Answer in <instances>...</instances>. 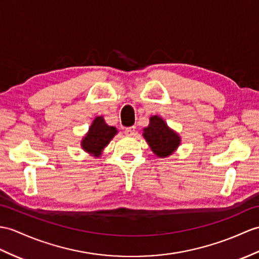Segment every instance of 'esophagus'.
Masks as SVG:
<instances>
[{
	"mask_svg": "<svg viewBox=\"0 0 259 259\" xmlns=\"http://www.w3.org/2000/svg\"><path fill=\"white\" fill-rule=\"evenodd\" d=\"M137 132V128L135 127V125H132V127H128L124 129V134L127 136H135Z\"/></svg>",
	"mask_w": 259,
	"mask_h": 259,
	"instance_id": "1",
	"label": "esophagus"
}]
</instances>
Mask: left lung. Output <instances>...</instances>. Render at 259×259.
<instances>
[{
    "instance_id": "1",
    "label": "left lung",
    "mask_w": 259,
    "mask_h": 259,
    "mask_svg": "<svg viewBox=\"0 0 259 259\" xmlns=\"http://www.w3.org/2000/svg\"><path fill=\"white\" fill-rule=\"evenodd\" d=\"M143 131L149 146L160 158L167 157L179 147L180 137L158 116L150 118V123Z\"/></svg>"
}]
</instances>
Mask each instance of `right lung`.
Listing matches in <instances>:
<instances>
[{
  "label": "right lung",
  "mask_w": 259,
  "mask_h": 259,
  "mask_svg": "<svg viewBox=\"0 0 259 259\" xmlns=\"http://www.w3.org/2000/svg\"><path fill=\"white\" fill-rule=\"evenodd\" d=\"M116 134L117 129L115 127L108 125L102 117H97L89 128L87 136L82 139V149L95 157H99L101 150L110 142Z\"/></svg>",
  "instance_id": "obj_1"
}]
</instances>
